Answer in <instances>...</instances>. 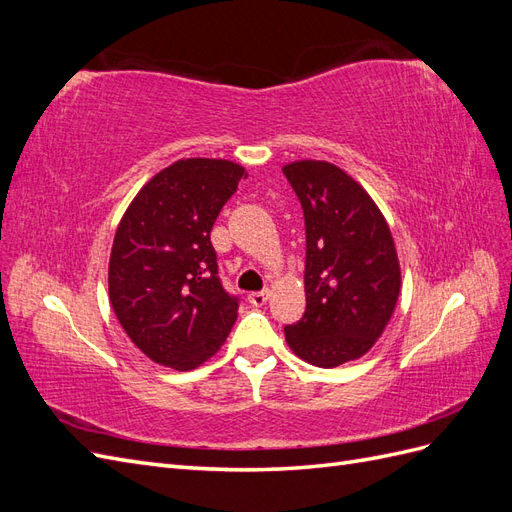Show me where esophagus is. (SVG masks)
Returning <instances> with one entry per match:
<instances>
[{"label":"esophagus","mask_w":512,"mask_h":512,"mask_svg":"<svg viewBox=\"0 0 512 512\" xmlns=\"http://www.w3.org/2000/svg\"><path fill=\"white\" fill-rule=\"evenodd\" d=\"M250 303L256 305V307H262L267 301H269V290H258V292H250Z\"/></svg>","instance_id":"34e87169"}]
</instances>
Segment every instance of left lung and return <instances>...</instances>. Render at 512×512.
Wrapping results in <instances>:
<instances>
[{
	"label": "left lung",
	"mask_w": 512,
	"mask_h": 512,
	"mask_svg": "<svg viewBox=\"0 0 512 512\" xmlns=\"http://www.w3.org/2000/svg\"><path fill=\"white\" fill-rule=\"evenodd\" d=\"M305 218V314L284 329L316 367L361 359L389 324L401 269L391 228L371 196L331 162L284 168Z\"/></svg>",
	"instance_id": "8db88e82"
}]
</instances>
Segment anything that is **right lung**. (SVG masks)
<instances>
[{
  "instance_id": "1",
  "label": "right lung",
  "mask_w": 512,
  "mask_h": 512,
  "mask_svg": "<svg viewBox=\"0 0 512 512\" xmlns=\"http://www.w3.org/2000/svg\"><path fill=\"white\" fill-rule=\"evenodd\" d=\"M245 168L188 158L151 177L117 226L108 297L123 331L153 363L188 371L220 350L239 299L218 277L211 228Z\"/></svg>"
}]
</instances>
